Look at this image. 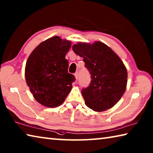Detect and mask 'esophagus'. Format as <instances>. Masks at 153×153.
Listing matches in <instances>:
<instances>
[{
	"label": "esophagus",
	"mask_w": 153,
	"mask_h": 153,
	"mask_svg": "<svg viewBox=\"0 0 153 153\" xmlns=\"http://www.w3.org/2000/svg\"><path fill=\"white\" fill-rule=\"evenodd\" d=\"M74 76H75V77H76V81L77 82V80H78V78H79V76H78V72H76V73L74 74Z\"/></svg>",
	"instance_id": "obj_1"
}]
</instances>
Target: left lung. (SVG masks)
<instances>
[{
	"instance_id": "1",
	"label": "left lung",
	"mask_w": 153,
	"mask_h": 153,
	"mask_svg": "<svg viewBox=\"0 0 153 153\" xmlns=\"http://www.w3.org/2000/svg\"><path fill=\"white\" fill-rule=\"evenodd\" d=\"M76 55L84 58L91 75L88 87L82 94L88 107L97 112L112 108L126 91L128 72L123 61L110 47L99 41L78 42L72 46Z\"/></svg>"
}]
</instances>
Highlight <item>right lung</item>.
I'll return each mask as SVG.
<instances>
[{"label":"right lung","mask_w":153,"mask_h":153,"mask_svg":"<svg viewBox=\"0 0 153 153\" xmlns=\"http://www.w3.org/2000/svg\"><path fill=\"white\" fill-rule=\"evenodd\" d=\"M71 42L53 36L41 42L30 54L25 65V77L36 101L56 107L65 100L75 81L68 73L65 55Z\"/></svg>","instance_id":"1"}]
</instances>
